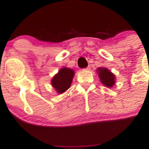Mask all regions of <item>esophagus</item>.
Masks as SVG:
<instances>
[{
    "label": "esophagus",
    "mask_w": 149,
    "mask_h": 149,
    "mask_svg": "<svg viewBox=\"0 0 149 149\" xmlns=\"http://www.w3.org/2000/svg\"><path fill=\"white\" fill-rule=\"evenodd\" d=\"M84 70H86V71H89V70H91V67H90V66H88V67H87V68H86L84 69Z\"/></svg>",
    "instance_id": "esophagus-1"
}]
</instances>
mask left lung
<instances>
[{"label": "left lung", "instance_id": "obj_1", "mask_svg": "<svg viewBox=\"0 0 149 149\" xmlns=\"http://www.w3.org/2000/svg\"><path fill=\"white\" fill-rule=\"evenodd\" d=\"M97 73L98 74L101 83H102L103 85L105 86L106 87L111 88L115 85L116 82L115 75L106 68H99L97 70Z\"/></svg>", "mask_w": 149, "mask_h": 149}]
</instances>
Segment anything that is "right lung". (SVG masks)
Masks as SVG:
<instances>
[{"label": "right lung", "instance_id": "right-lung-1", "mask_svg": "<svg viewBox=\"0 0 149 149\" xmlns=\"http://www.w3.org/2000/svg\"><path fill=\"white\" fill-rule=\"evenodd\" d=\"M74 71L69 68L63 67L53 77L51 85L58 94H63L70 87Z\"/></svg>", "mask_w": 149, "mask_h": 149}]
</instances>
